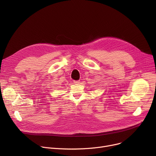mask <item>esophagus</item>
<instances>
[{"label": "esophagus", "instance_id": "obj_1", "mask_svg": "<svg viewBox=\"0 0 156 156\" xmlns=\"http://www.w3.org/2000/svg\"><path fill=\"white\" fill-rule=\"evenodd\" d=\"M80 82V80H78V81H74V83L75 84H79Z\"/></svg>", "mask_w": 156, "mask_h": 156}]
</instances>
